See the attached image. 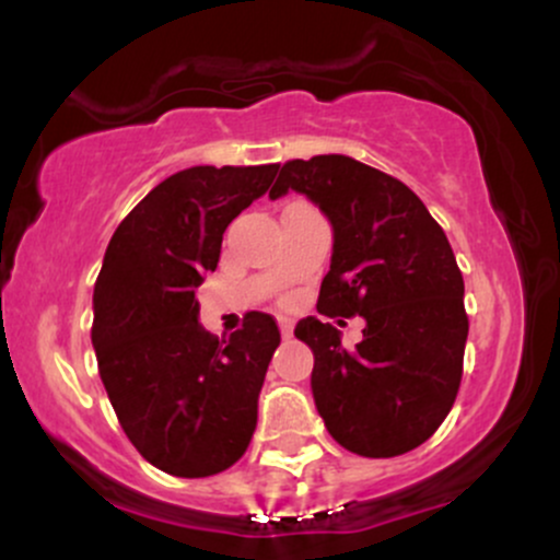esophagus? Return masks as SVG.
<instances>
[{"mask_svg": "<svg viewBox=\"0 0 560 560\" xmlns=\"http://www.w3.org/2000/svg\"><path fill=\"white\" fill-rule=\"evenodd\" d=\"M279 329H281V337L289 339V337H292V329H294L292 320H289L287 316H279Z\"/></svg>", "mask_w": 560, "mask_h": 560, "instance_id": "obj_1", "label": "esophagus"}]
</instances>
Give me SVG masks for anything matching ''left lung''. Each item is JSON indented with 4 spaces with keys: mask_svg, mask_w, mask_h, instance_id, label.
Returning a JSON list of instances; mask_svg holds the SVG:
<instances>
[{
    "mask_svg": "<svg viewBox=\"0 0 560 560\" xmlns=\"http://www.w3.org/2000/svg\"><path fill=\"white\" fill-rule=\"evenodd\" d=\"M298 191L331 223V266L318 313L361 316L363 342L302 318L311 389L334 440L365 458L419 447L453 408L464 374V276L445 231L402 182L347 155L289 160L271 199Z\"/></svg>",
    "mask_w": 560,
    "mask_h": 560,
    "instance_id": "left-lung-1",
    "label": "left lung"
}]
</instances>
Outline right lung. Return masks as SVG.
<instances>
[{"label":"right lung","instance_id":"obj_1","mask_svg":"<svg viewBox=\"0 0 560 560\" xmlns=\"http://www.w3.org/2000/svg\"><path fill=\"white\" fill-rule=\"evenodd\" d=\"M279 165H195L160 182L115 229L94 284L92 345L133 447L173 477H213L253 440L258 397L281 342L268 313L218 339L199 324L197 287L223 231L262 197Z\"/></svg>","mask_w":560,"mask_h":560}]
</instances>
